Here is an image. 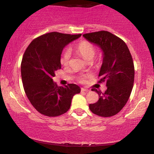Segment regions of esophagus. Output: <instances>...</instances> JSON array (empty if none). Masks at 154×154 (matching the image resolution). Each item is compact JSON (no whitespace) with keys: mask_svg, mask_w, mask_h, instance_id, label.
Returning a JSON list of instances; mask_svg holds the SVG:
<instances>
[{"mask_svg":"<svg viewBox=\"0 0 154 154\" xmlns=\"http://www.w3.org/2000/svg\"><path fill=\"white\" fill-rule=\"evenodd\" d=\"M90 90H88V89H87V88H81V92H89Z\"/></svg>","mask_w":154,"mask_h":154,"instance_id":"34e87169","label":"esophagus"}]
</instances>
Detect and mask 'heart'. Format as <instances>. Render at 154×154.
Returning a JSON list of instances; mask_svg holds the SVG:
<instances>
[{
	"label": "heart",
	"mask_w": 154,
	"mask_h": 154,
	"mask_svg": "<svg viewBox=\"0 0 154 154\" xmlns=\"http://www.w3.org/2000/svg\"><path fill=\"white\" fill-rule=\"evenodd\" d=\"M76 52L80 54L84 60L86 61H91L94 58L96 54V48L93 44L87 41H82L78 43L75 48ZM71 58V51L69 49H66L63 52L61 57L60 62L64 66H67L69 64ZM88 75H81L79 78L80 82H85Z\"/></svg>",
	"instance_id": "b5f03b06"
}]
</instances>
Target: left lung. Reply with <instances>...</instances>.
Here are the masks:
<instances>
[{
  "label": "left lung",
  "instance_id": "obj_1",
  "mask_svg": "<svg viewBox=\"0 0 154 154\" xmlns=\"http://www.w3.org/2000/svg\"><path fill=\"white\" fill-rule=\"evenodd\" d=\"M90 43L103 51L99 83L106 81L104 93L93 88L99 100L89 105L90 110L102 117L113 116L123 108L131 94L134 79V67L131 54L123 40L109 31H100L83 34Z\"/></svg>",
  "mask_w": 154,
  "mask_h": 154
}]
</instances>
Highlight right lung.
Segmentation results:
<instances>
[{
    "mask_svg": "<svg viewBox=\"0 0 154 154\" xmlns=\"http://www.w3.org/2000/svg\"><path fill=\"white\" fill-rule=\"evenodd\" d=\"M81 35L48 33L33 39L25 50L21 64L23 87L31 104L41 114H64L70 109L73 95L81 92L75 84L62 87L52 80L61 69L63 48Z\"/></svg>",
    "mask_w": 154,
    "mask_h": 154,
    "instance_id": "right-lung-1",
    "label": "right lung"
}]
</instances>
